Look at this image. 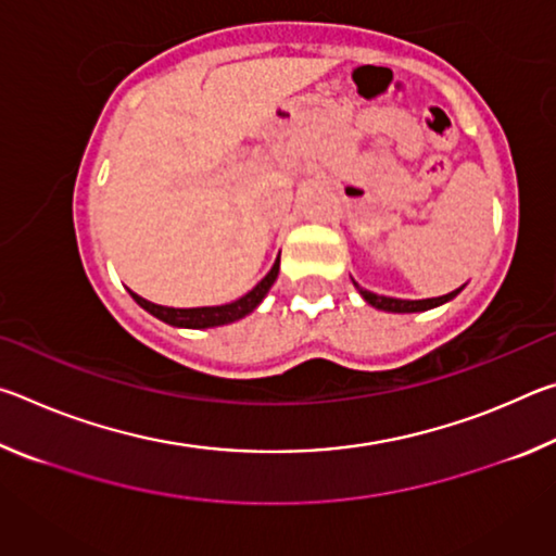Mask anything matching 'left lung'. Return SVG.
Instances as JSON below:
<instances>
[{
	"mask_svg": "<svg viewBox=\"0 0 556 556\" xmlns=\"http://www.w3.org/2000/svg\"><path fill=\"white\" fill-rule=\"evenodd\" d=\"M357 287V285H355ZM361 291L363 299L372 304L375 308H382V312H392V314H414V312H427V308H434L439 304H444V301L454 299L460 289L451 291V294L444 296H437V299H419V301H407V299H392V296H380V294H372V291L357 287Z\"/></svg>",
	"mask_w": 556,
	"mask_h": 556,
	"instance_id": "left-lung-1",
	"label": "left lung"
}]
</instances>
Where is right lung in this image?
<instances>
[{"label": "right lung", "mask_w": 556, "mask_h": 556, "mask_svg": "<svg viewBox=\"0 0 556 556\" xmlns=\"http://www.w3.org/2000/svg\"><path fill=\"white\" fill-rule=\"evenodd\" d=\"M279 275V257L275 262V267L269 269V275L260 281V285L248 291V294L240 296L238 301L225 306H201V308H172V306H159L147 301L142 296H137L135 291H129L131 299L137 301L139 306L149 312L152 316H156L159 321H164L168 326H178V328H211V326H223V324H232L238 318L248 316L250 312H255L257 304L269 291V287L275 285V279Z\"/></svg>", "instance_id": "add662e5"}]
</instances>
